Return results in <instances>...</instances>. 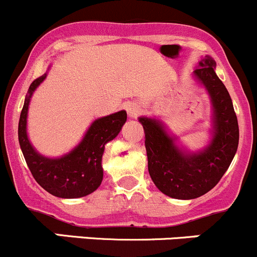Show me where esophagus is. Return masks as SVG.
Segmentation results:
<instances>
[{"label": "esophagus", "mask_w": 257, "mask_h": 257, "mask_svg": "<svg viewBox=\"0 0 257 257\" xmlns=\"http://www.w3.org/2000/svg\"><path fill=\"white\" fill-rule=\"evenodd\" d=\"M125 109H126V113H128V115L131 116V118H137V116H138L142 112L141 105H139L137 102H128V103H126Z\"/></svg>", "instance_id": "34e87169"}]
</instances>
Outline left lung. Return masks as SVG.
I'll use <instances>...</instances> for the list:
<instances>
[{"instance_id": "left-lung-1", "label": "left lung", "mask_w": 257, "mask_h": 257, "mask_svg": "<svg viewBox=\"0 0 257 257\" xmlns=\"http://www.w3.org/2000/svg\"><path fill=\"white\" fill-rule=\"evenodd\" d=\"M216 62L205 56L194 76L208 90L212 105V138L208 147L190 153L175 144L160 120L141 116L145 133L148 170L165 195L189 200L204 195L220 181L239 145V124L229 92L215 73Z\"/></svg>"}]
</instances>
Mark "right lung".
Segmentation results:
<instances>
[{"instance_id":"right-lung-1","label":"right lung","mask_w":257,"mask_h":257,"mask_svg":"<svg viewBox=\"0 0 257 257\" xmlns=\"http://www.w3.org/2000/svg\"><path fill=\"white\" fill-rule=\"evenodd\" d=\"M46 77L47 73L38 77L28 88L18 123V142L33 178L46 191L58 198H82L97 190L102 183L104 147L119 134L126 120V112L120 110L95 119L82 142L61 158L43 157L27 137V113L33 92Z\"/></svg>"}]
</instances>
